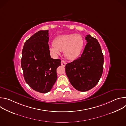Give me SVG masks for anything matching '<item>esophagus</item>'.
<instances>
[{
	"label": "esophagus",
	"mask_w": 126,
	"mask_h": 126,
	"mask_svg": "<svg viewBox=\"0 0 126 126\" xmlns=\"http://www.w3.org/2000/svg\"><path fill=\"white\" fill-rule=\"evenodd\" d=\"M66 64V62L65 61H64V60H62L61 61V65L62 66L64 67V66H65Z\"/></svg>",
	"instance_id": "34e87169"
}]
</instances>
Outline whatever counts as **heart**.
Here are the masks:
<instances>
[{
	"label": "heart",
	"instance_id": "b5f03b06",
	"mask_svg": "<svg viewBox=\"0 0 126 126\" xmlns=\"http://www.w3.org/2000/svg\"><path fill=\"white\" fill-rule=\"evenodd\" d=\"M84 44V40L81 35L75 33L64 34L54 39L50 50L54 54H59L60 51H64L66 58L74 60L80 55Z\"/></svg>",
	"mask_w": 126,
	"mask_h": 126
}]
</instances>
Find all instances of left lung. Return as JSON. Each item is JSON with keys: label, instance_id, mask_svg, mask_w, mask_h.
Segmentation results:
<instances>
[{"label": "left lung", "instance_id": "8db88e82", "mask_svg": "<svg viewBox=\"0 0 126 126\" xmlns=\"http://www.w3.org/2000/svg\"><path fill=\"white\" fill-rule=\"evenodd\" d=\"M87 44L82 54L65 66L66 74L71 85L77 90L85 92L94 87L103 71L104 56L98 40L87 35Z\"/></svg>", "mask_w": 126, "mask_h": 126}]
</instances>
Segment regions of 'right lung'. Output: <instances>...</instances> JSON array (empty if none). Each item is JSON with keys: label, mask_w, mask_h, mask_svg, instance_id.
I'll return each instance as SVG.
<instances>
[{"label": "right lung", "mask_w": 126, "mask_h": 126, "mask_svg": "<svg viewBox=\"0 0 126 126\" xmlns=\"http://www.w3.org/2000/svg\"><path fill=\"white\" fill-rule=\"evenodd\" d=\"M48 30L38 31L25 42L21 65L27 84L34 90L46 93L57 79L60 59H52L48 45Z\"/></svg>", "instance_id": "obj_1"}]
</instances>
